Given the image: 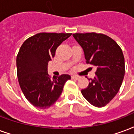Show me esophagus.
<instances>
[{
	"label": "esophagus",
	"mask_w": 134,
	"mask_h": 134,
	"mask_svg": "<svg viewBox=\"0 0 134 134\" xmlns=\"http://www.w3.org/2000/svg\"><path fill=\"white\" fill-rule=\"evenodd\" d=\"M80 78V76H77V75H72V79H73V80H79Z\"/></svg>",
	"instance_id": "1"
}]
</instances>
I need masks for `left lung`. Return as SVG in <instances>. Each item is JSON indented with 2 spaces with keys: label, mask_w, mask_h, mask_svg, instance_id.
<instances>
[{
  "label": "left lung",
  "mask_w": 134,
  "mask_h": 134,
  "mask_svg": "<svg viewBox=\"0 0 134 134\" xmlns=\"http://www.w3.org/2000/svg\"><path fill=\"white\" fill-rule=\"evenodd\" d=\"M72 35L84 50L86 62L97 67L96 76L82 90V95L93 106L104 107L116 95L122 84L125 74L122 50L106 35L88 32Z\"/></svg>",
  "instance_id": "left-lung-1"
}]
</instances>
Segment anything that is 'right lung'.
I'll return each mask as SVG.
<instances>
[{
	"mask_svg": "<svg viewBox=\"0 0 134 134\" xmlns=\"http://www.w3.org/2000/svg\"><path fill=\"white\" fill-rule=\"evenodd\" d=\"M72 33L40 32L23 42L17 55V75L20 87L27 101L34 107L47 109L62 94L69 75L53 77L47 73L48 62L54 57L57 47Z\"/></svg>",
	"mask_w": 134,
	"mask_h": 134,
	"instance_id": "1",
	"label": "right lung"
}]
</instances>
